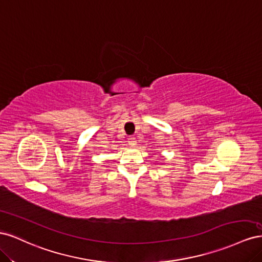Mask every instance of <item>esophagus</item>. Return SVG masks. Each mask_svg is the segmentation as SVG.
Instances as JSON below:
<instances>
[{
  "label": "esophagus",
  "instance_id": "1",
  "mask_svg": "<svg viewBox=\"0 0 262 262\" xmlns=\"http://www.w3.org/2000/svg\"><path fill=\"white\" fill-rule=\"evenodd\" d=\"M128 145L132 146V147L137 145V140H136L135 136H129V138H128Z\"/></svg>",
  "mask_w": 262,
  "mask_h": 262
}]
</instances>
